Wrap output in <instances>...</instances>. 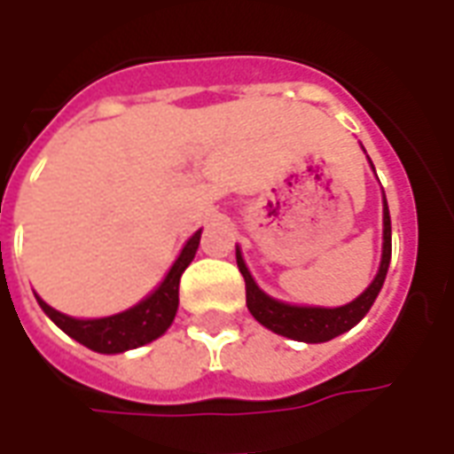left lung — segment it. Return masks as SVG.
Masks as SVG:
<instances>
[{"mask_svg":"<svg viewBox=\"0 0 454 454\" xmlns=\"http://www.w3.org/2000/svg\"><path fill=\"white\" fill-rule=\"evenodd\" d=\"M236 260L238 270L246 279V304L250 309V314L255 316L260 324L270 328V331H275V333L285 335V338H292V340H331L335 335L350 331L352 325L370 311V306L374 304V299H377L381 285H384V277H387L391 260V218L387 199H384V250H381L380 272L374 277V282L350 304L338 306V309H316V306H289L282 304V301H275L265 292L257 289L240 253H236Z\"/></svg>","mask_w":454,"mask_h":454,"instance_id":"left-lung-1","label":"left lung"}]
</instances>
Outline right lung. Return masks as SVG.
I'll list each match as a JSON object with an SVG mask.
<instances>
[{
  "label": "right lung",
  "instance_id": "1",
  "mask_svg": "<svg viewBox=\"0 0 454 454\" xmlns=\"http://www.w3.org/2000/svg\"><path fill=\"white\" fill-rule=\"evenodd\" d=\"M199 238H201V231H197L194 236L189 238L187 246L179 253L168 277L162 279V285L145 301H140L138 306H133L123 314L109 316V318H94V321H80V318H70V316L51 309L43 299H38V304H41L45 314L53 318L55 325H60L65 333L77 342L87 345L90 350L112 355V352L140 348V345L160 338L168 331L169 324L175 321L179 306V277L187 270L189 262L194 260Z\"/></svg>",
  "mask_w": 454,
  "mask_h": 454
}]
</instances>
